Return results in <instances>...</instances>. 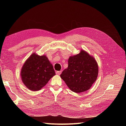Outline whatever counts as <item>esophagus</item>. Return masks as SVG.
<instances>
[{
    "label": "esophagus",
    "instance_id": "esophagus-1",
    "mask_svg": "<svg viewBox=\"0 0 126 126\" xmlns=\"http://www.w3.org/2000/svg\"><path fill=\"white\" fill-rule=\"evenodd\" d=\"M56 73L57 75H60L62 73V71H57L56 72Z\"/></svg>",
    "mask_w": 126,
    "mask_h": 126
}]
</instances>
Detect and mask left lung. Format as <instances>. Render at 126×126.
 I'll return each mask as SVG.
<instances>
[{
  "label": "left lung",
  "instance_id": "obj_1",
  "mask_svg": "<svg viewBox=\"0 0 126 126\" xmlns=\"http://www.w3.org/2000/svg\"><path fill=\"white\" fill-rule=\"evenodd\" d=\"M98 71V65L94 58L82 50L79 54L69 57L68 67L60 76L69 89L79 93L90 88L96 81Z\"/></svg>",
  "mask_w": 126,
  "mask_h": 126
}]
</instances>
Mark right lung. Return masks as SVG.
<instances>
[{
  "mask_svg": "<svg viewBox=\"0 0 126 126\" xmlns=\"http://www.w3.org/2000/svg\"><path fill=\"white\" fill-rule=\"evenodd\" d=\"M20 75L23 83L28 89L38 91L44 87L56 74L46 56L33 53L24 64Z\"/></svg>",
  "mask_w": 126,
  "mask_h": 126,
  "instance_id": "1",
  "label": "right lung"
}]
</instances>
